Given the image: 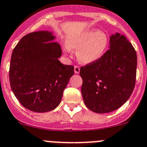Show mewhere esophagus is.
I'll return each instance as SVG.
<instances>
[{"label": "esophagus", "instance_id": "34e87169", "mask_svg": "<svg viewBox=\"0 0 147 147\" xmlns=\"http://www.w3.org/2000/svg\"><path fill=\"white\" fill-rule=\"evenodd\" d=\"M79 71H80V68L78 65H75L74 66V72L75 74H79Z\"/></svg>", "mask_w": 147, "mask_h": 147}]
</instances>
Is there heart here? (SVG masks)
I'll return each mask as SVG.
<instances>
[{
	"mask_svg": "<svg viewBox=\"0 0 147 147\" xmlns=\"http://www.w3.org/2000/svg\"><path fill=\"white\" fill-rule=\"evenodd\" d=\"M65 49H77L76 57L83 63L96 61L102 57L108 45V37L102 30L95 33L92 30H86L68 37Z\"/></svg>",
	"mask_w": 147,
	"mask_h": 147,
	"instance_id": "obj_1",
	"label": "heart"
}]
</instances>
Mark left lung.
<instances>
[{"label":"left lung","mask_w":147,"mask_h":147,"mask_svg":"<svg viewBox=\"0 0 147 147\" xmlns=\"http://www.w3.org/2000/svg\"><path fill=\"white\" fill-rule=\"evenodd\" d=\"M110 45L100 59L80 68L84 104L95 113L117 110L131 95L136 78L137 55L123 35L110 37Z\"/></svg>","instance_id":"obj_1"}]
</instances>
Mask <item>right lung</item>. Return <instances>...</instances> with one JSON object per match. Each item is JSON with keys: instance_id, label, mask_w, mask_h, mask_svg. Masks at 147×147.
I'll list each match as a JSON object with an SVG mask.
<instances>
[{"instance_id": "right-lung-1", "label": "right lung", "mask_w": 147, "mask_h": 147, "mask_svg": "<svg viewBox=\"0 0 147 147\" xmlns=\"http://www.w3.org/2000/svg\"><path fill=\"white\" fill-rule=\"evenodd\" d=\"M49 31L25 35L12 52L9 82L14 95L32 111L44 113L60 104L74 68L59 61L60 45Z\"/></svg>"}]
</instances>
